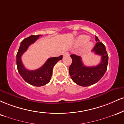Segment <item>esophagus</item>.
Returning a JSON list of instances; mask_svg holds the SVG:
<instances>
[{
	"label": "esophagus",
	"mask_w": 124,
	"mask_h": 124,
	"mask_svg": "<svg viewBox=\"0 0 124 124\" xmlns=\"http://www.w3.org/2000/svg\"><path fill=\"white\" fill-rule=\"evenodd\" d=\"M69 53H68V52H65V53H63V56H69Z\"/></svg>",
	"instance_id": "34e87169"
}]
</instances>
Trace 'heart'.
Masks as SVG:
<instances>
[{"label":"heart","instance_id":"1","mask_svg":"<svg viewBox=\"0 0 124 124\" xmlns=\"http://www.w3.org/2000/svg\"><path fill=\"white\" fill-rule=\"evenodd\" d=\"M88 36L86 35H81L76 39L74 45L76 47H80L84 44V50L85 51H89L92 48L93 44L92 42L88 41Z\"/></svg>","mask_w":124,"mask_h":124}]
</instances>
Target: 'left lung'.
I'll return each mask as SVG.
<instances>
[{
	"instance_id": "obj_1",
	"label": "left lung",
	"mask_w": 124,
	"mask_h": 124,
	"mask_svg": "<svg viewBox=\"0 0 124 124\" xmlns=\"http://www.w3.org/2000/svg\"><path fill=\"white\" fill-rule=\"evenodd\" d=\"M95 40L97 42L92 51L101 56V61L98 65L86 66L80 56L74 54L70 55L72 63L69 69V74L73 81L78 85L87 86L95 84L103 76L107 70L108 56L105 46L100 42L97 36H95Z\"/></svg>"
}]
</instances>
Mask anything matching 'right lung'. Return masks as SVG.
Wrapping results in <instances>:
<instances>
[{"label": "right lung", "mask_w": 124, "mask_h": 124, "mask_svg": "<svg viewBox=\"0 0 124 124\" xmlns=\"http://www.w3.org/2000/svg\"><path fill=\"white\" fill-rule=\"evenodd\" d=\"M40 36L41 35H32L23 39L21 43L17 54V66L19 74L28 84L36 86L44 85L50 82L54 66L62 59V55L48 58L41 68L34 70H29L25 68L22 62L21 56L29 46L38 39Z\"/></svg>", "instance_id": "1"}]
</instances>
